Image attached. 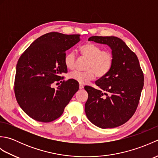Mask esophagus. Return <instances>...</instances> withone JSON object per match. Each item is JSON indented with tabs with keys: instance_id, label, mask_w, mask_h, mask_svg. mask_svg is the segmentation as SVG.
<instances>
[{
	"instance_id": "obj_1",
	"label": "esophagus",
	"mask_w": 158,
	"mask_h": 158,
	"mask_svg": "<svg viewBox=\"0 0 158 158\" xmlns=\"http://www.w3.org/2000/svg\"><path fill=\"white\" fill-rule=\"evenodd\" d=\"M83 88V85L82 84H81V83H80V84H79V89H82Z\"/></svg>"
}]
</instances>
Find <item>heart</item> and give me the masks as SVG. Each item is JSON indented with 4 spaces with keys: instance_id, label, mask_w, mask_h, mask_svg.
I'll list each match as a JSON object with an SVG mask.
<instances>
[{
    "instance_id": "obj_1",
    "label": "heart",
    "mask_w": 158,
    "mask_h": 158,
    "mask_svg": "<svg viewBox=\"0 0 158 158\" xmlns=\"http://www.w3.org/2000/svg\"><path fill=\"white\" fill-rule=\"evenodd\" d=\"M81 56L87 59L84 71H73L69 74V78L79 83L85 84L91 81L95 75L101 78L111 70L114 61V56L109 50H102L100 46L93 43H87L79 48ZM77 56L73 50L67 52L64 58V62L69 69L75 67Z\"/></svg>"
}]
</instances>
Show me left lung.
Returning a JSON list of instances; mask_svg holds the SVG:
<instances>
[{
  "label": "left lung",
  "mask_w": 158,
  "mask_h": 158,
  "mask_svg": "<svg viewBox=\"0 0 158 158\" xmlns=\"http://www.w3.org/2000/svg\"><path fill=\"white\" fill-rule=\"evenodd\" d=\"M88 41L108 45L114 61L110 72L96 81L100 90L85 86L88 94L85 114L101 128L118 127L127 122L138 107L144 85L143 72L136 55L121 39L94 36Z\"/></svg>",
  "instance_id": "8db88e82"
}]
</instances>
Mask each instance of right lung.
I'll return each instance as SVG.
<instances>
[{
  "mask_svg": "<svg viewBox=\"0 0 158 158\" xmlns=\"http://www.w3.org/2000/svg\"><path fill=\"white\" fill-rule=\"evenodd\" d=\"M80 41V35L52 32L36 39L20 56L16 66L14 92L19 105L31 118L51 122L62 115L78 91L77 83L63 81L66 50ZM60 81L57 89L53 82Z\"/></svg>",
  "mask_w": 158,
  "mask_h": 158,
  "instance_id": "obj_1",
  "label": "right lung"
}]
</instances>
